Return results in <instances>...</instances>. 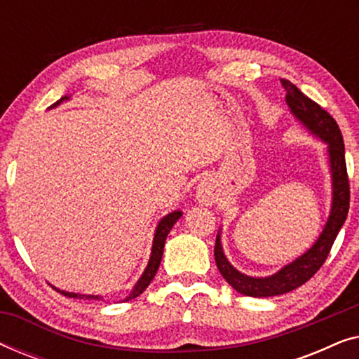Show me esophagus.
<instances>
[{
	"mask_svg": "<svg viewBox=\"0 0 359 359\" xmlns=\"http://www.w3.org/2000/svg\"><path fill=\"white\" fill-rule=\"evenodd\" d=\"M196 198L201 204L204 205H212L217 203V188H215V183L212 180H203L201 183L196 186Z\"/></svg>",
	"mask_w": 359,
	"mask_h": 359,
	"instance_id": "obj_1",
	"label": "esophagus"
}]
</instances>
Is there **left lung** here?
Returning <instances> with one entry per match:
<instances>
[{"label":"left lung","mask_w":359,"mask_h":359,"mask_svg":"<svg viewBox=\"0 0 359 359\" xmlns=\"http://www.w3.org/2000/svg\"><path fill=\"white\" fill-rule=\"evenodd\" d=\"M281 85L286 90V102L292 116L306 127V129L327 144L328 161H330L332 173V209L328 215L325 227L316 243L306 253L294 259L292 263L279 269L278 273L266 278H253L235 269L225 258L220 233L215 238L214 257L220 274L235 291L250 297H273L291 292L294 289L307 283L316 274L330 253L332 245L335 242L341 225L345 224L348 209H350V181H348L346 163H345V144L340 127L335 119L322 109L316 101L307 97L292 85L289 80H281Z\"/></svg>","instance_id":"1"}]
</instances>
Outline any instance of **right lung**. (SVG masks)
Masks as SVG:
<instances>
[{
  "instance_id": "add662e5",
  "label": "right lung",
  "mask_w": 359,
  "mask_h": 359,
  "mask_svg": "<svg viewBox=\"0 0 359 359\" xmlns=\"http://www.w3.org/2000/svg\"><path fill=\"white\" fill-rule=\"evenodd\" d=\"M63 100H68V96H63L62 100H58L55 104L52 107H55L63 102ZM181 210H173V212L165 215L163 219L160 220L158 225H156V230H155V237H154V245H151V253H150V259H149V264H147L145 271L142 273V276L139 281L135 283L134 289H132L129 296L126 297V301H130V299H135L139 297L142 292L145 291L147 287H149V284L151 283V279L155 278L156 271H158V266H160V262H161V257H163V247H165V240L168 237L170 230L173 229V225L176 224V220L181 217ZM57 289V287H55ZM58 292L63 294V296L67 297H73V299H102L101 296H91V294H76V292H67V291H60V289H57Z\"/></svg>"
}]
</instances>
